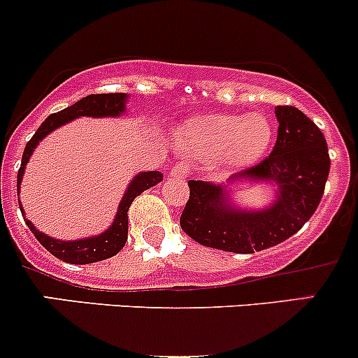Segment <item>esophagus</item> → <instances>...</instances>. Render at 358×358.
<instances>
[{
    "instance_id": "obj_1",
    "label": "esophagus",
    "mask_w": 358,
    "mask_h": 358,
    "mask_svg": "<svg viewBox=\"0 0 358 358\" xmlns=\"http://www.w3.org/2000/svg\"><path fill=\"white\" fill-rule=\"evenodd\" d=\"M189 173H190V168L189 164H185V162H178V164L173 166L171 169V176H175V178H187Z\"/></svg>"
}]
</instances>
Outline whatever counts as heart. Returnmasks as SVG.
Returning <instances> with one entry per match:
<instances>
[{
	"label": "heart",
	"instance_id": "obj_1",
	"mask_svg": "<svg viewBox=\"0 0 358 358\" xmlns=\"http://www.w3.org/2000/svg\"><path fill=\"white\" fill-rule=\"evenodd\" d=\"M176 143L182 149L201 157H223L232 164L256 161L270 145L272 124L262 114H215L196 115L175 131Z\"/></svg>",
	"mask_w": 358,
	"mask_h": 358
}]
</instances>
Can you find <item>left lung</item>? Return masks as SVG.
<instances>
[{"label":"left lung","mask_w":358,"mask_h":358,"mask_svg":"<svg viewBox=\"0 0 358 358\" xmlns=\"http://www.w3.org/2000/svg\"><path fill=\"white\" fill-rule=\"evenodd\" d=\"M275 115L279 131L270 156L229 180L275 183V201L263 209H243L232 206L225 183L189 180L180 225L196 243L249 255L284 243L312 218L329 176L327 142L296 107L277 106Z\"/></svg>","instance_id":"8db88e82"}]
</instances>
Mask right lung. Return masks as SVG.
Instances as JSON below:
<instances>
[{
    "label": "right lung",
    "instance_id": "obj_1",
    "mask_svg": "<svg viewBox=\"0 0 358 358\" xmlns=\"http://www.w3.org/2000/svg\"><path fill=\"white\" fill-rule=\"evenodd\" d=\"M126 93H99V95H88L76 102L74 106L67 107V109L55 112V114L48 115L41 126L36 129L32 138L29 140L22 154V164H20L19 175H17V194L20 190V183H22L24 169L27 166L29 159L32 152L38 147V143L45 138L46 135L53 131V129L60 128V126L67 124L69 121L81 115H88V117H117L126 110ZM162 182L161 171H142L131 180V183L126 189L124 196L119 202L117 213L112 222V225L106 232L99 234V236L86 237V239L78 241H60L53 239V237L46 236V234L39 232L27 218L25 225L31 229L36 239L43 244V248L48 249L53 256L66 263H74V265H86V263L102 262V259L110 258V256L117 255L122 248H124L126 241H128V209L131 206L133 199L143 192V190L150 189V187L157 185ZM20 204V202H19ZM20 211L24 213L22 206Z\"/></svg>",
    "mask_w": 358,
    "mask_h": 358
}]
</instances>
